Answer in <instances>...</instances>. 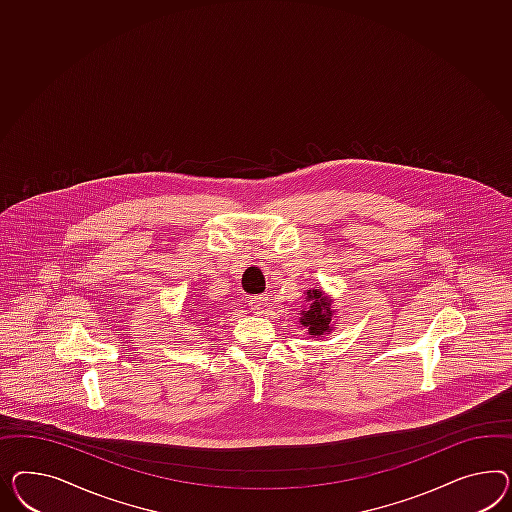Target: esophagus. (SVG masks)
I'll return each instance as SVG.
<instances>
[{
  "mask_svg": "<svg viewBox=\"0 0 512 512\" xmlns=\"http://www.w3.org/2000/svg\"><path fill=\"white\" fill-rule=\"evenodd\" d=\"M249 309L257 315L264 313L268 309V296L266 294H259V296H251L249 298Z\"/></svg>",
  "mask_w": 512,
  "mask_h": 512,
  "instance_id": "esophagus-1",
  "label": "esophagus"
}]
</instances>
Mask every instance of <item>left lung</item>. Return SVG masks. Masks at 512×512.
<instances>
[{"mask_svg": "<svg viewBox=\"0 0 512 512\" xmlns=\"http://www.w3.org/2000/svg\"><path fill=\"white\" fill-rule=\"evenodd\" d=\"M305 300L309 305L305 311H302L300 322L307 326L311 335H324V332L330 330V322H332L330 300L320 292V289L307 292Z\"/></svg>", "mask_w": 512, "mask_h": 512, "instance_id": "obj_1", "label": "left lung"}]
</instances>
